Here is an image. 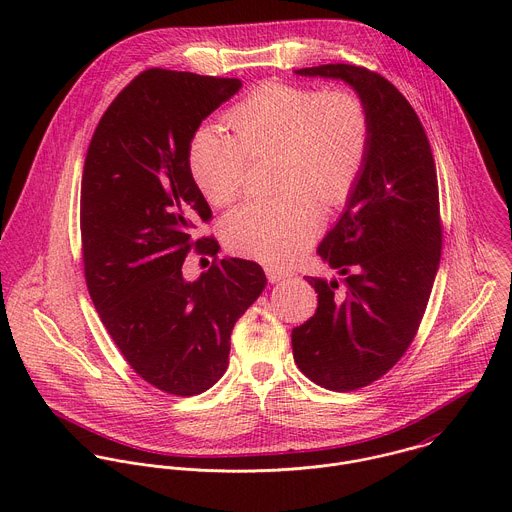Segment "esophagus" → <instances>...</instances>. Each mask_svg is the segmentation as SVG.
<instances>
[{
	"label": "esophagus",
	"instance_id": "1",
	"mask_svg": "<svg viewBox=\"0 0 512 512\" xmlns=\"http://www.w3.org/2000/svg\"><path fill=\"white\" fill-rule=\"evenodd\" d=\"M265 273H267V279L271 281V283H277V281H283V279H289L291 275V271H287V269H281V267H273V265H267L265 267Z\"/></svg>",
	"mask_w": 512,
	"mask_h": 512
}]
</instances>
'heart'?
Instances as JSON below:
<instances>
[{
  "label": "heart",
  "mask_w": 512,
  "mask_h": 512,
  "mask_svg": "<svg viewBox=\"0 0 512 512\" xmlns=\"http://www.w3.org/2000/svg\"><path fill=\"white\" fill-rule=\"evenodd\" d=\"M235 135L200 127L188 145L190 174L208 202H233L249 158L277 154L275 198L249 200L223 221L231 251L267 263L296 257L316 235L326 204L346 202L371 152V113L354 91L263 83L229 111Z\"/></svg>",
  "instance_id": "obj_1"
}]
</instances>
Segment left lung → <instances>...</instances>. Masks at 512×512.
Here are the masks:
<instances>
[{"label": "left lung", "instance_id": "obj_1", "mask_svg": "<svg viewBox=\"0 0 512 512\" xmlns=\"http://www.w3.org/2000/svg\"><path fill=\"white\" fill-rule=\"evenodd\" d=\"M302 77L340 79L367 103L371 152L346 210L318 255L344 275L306 277L316 314L291 330L298 369L330 391H354L381 379L413 342L442 255L437 174L425 129L379 72L356 64H320Z\"/></svg>", "mask_w": 512, "mask_h": 512}]
</instances>
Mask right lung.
Segmentation results:
<instances>
[{
	"label": "right lung",
	"instance_id": "add662e5",
	"mask_svg": "<svg viewBox=\"0 0 512 512\" xmlns=\"http://www.w3.org/2000/svg\"><path fill=\"white\" fill-rule=\"evenodd\" d=\"M239 89V79L143 70L107 107L87 150L89 294L129 367L168 395H200L225 375L233 326L267 283L255 261L216 259L214 237H194L212 212L190 174L188 145ZM192 248L215 261L186 282L181 263Z\"/></svg>",
	"mask_w": 512,
	"mask_h": 512
}]
</instances>
